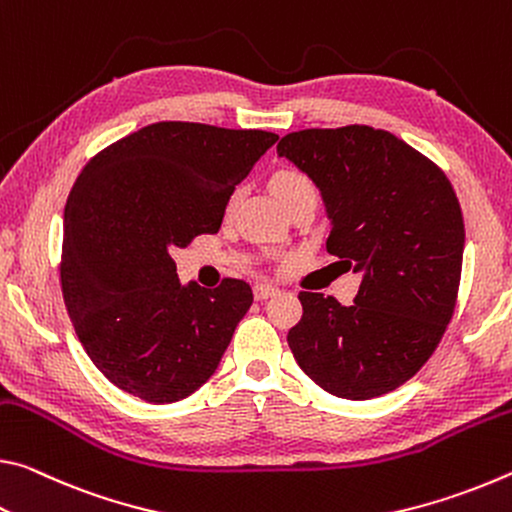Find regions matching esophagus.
<instances>
[{"mask_svg":"<svg viewBox=\"0 0 512 512\" xmlns=\"http://www.w3.org/2000/svg\"><path fill=\"white\" fill-rule=\"evenodd\" d=\"M276 292H279V288L270 286V283H256V286H254V297H256V301L270 299V297L276 295Z\"/></svg>","mask_w":512,"mask_h":512,"instance_id":"obj_1","label":"esophagus"}]
</instances>
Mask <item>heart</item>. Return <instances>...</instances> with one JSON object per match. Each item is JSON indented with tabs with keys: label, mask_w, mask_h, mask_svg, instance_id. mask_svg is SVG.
Instances as JSON below:
<instances>
[{
	"label": "heart",
	"mask_w": 512,
	"mask_h": 512,
	"mask_svg": "<svg viewBox=\"0 0 512 512\" xmlns=\"http://www.w3.org/2000/svg\"><path fill=\"white\" fill-rule=\"evenodd\" d=\"M270 188L274 192V197L281 201H288L292 197H299V195H315V183L306 177L304 172H297V170H279L272 177L270 181Z\"/></svg>",
	"instance_id": "1"
}]
</instances>
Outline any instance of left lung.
I'll return each instance as SVG.
<instances>
[{"instance_id": "1", "label": "left lung", "mask_w": 512, "mask_h": 512, "mask_svg": "<svg viewBox=\"0 0 512 512\" xmlns=\"http://www.w3.org/2000/svg\"><path fill=\"white\" fill-rule=\"evenodd\" d=\"M317 188L326 251L363 274L351 306L299 292L292 356L335 397L363 401L406 383L454 315L465 224L438 165L383 129H304L276 145Z\"/></svg>"}]
</instances>
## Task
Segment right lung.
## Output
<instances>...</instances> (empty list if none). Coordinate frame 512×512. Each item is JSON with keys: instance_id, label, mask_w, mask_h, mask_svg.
<instances>
[{"instance_id": "obj_1", "label": "right lung", "mask_w": 512, "mask_h": 512, "mask_svg": "<svg viewBox=\"0 0 512 512\" xmlns=\"http://www.w3.org/2000/svg\"><path fill=\"white\" fill-rule=\"evenodd\" d=\"M276 133L156 122L102 149L65 204L61 288L97 370L149 404L215 374L254 292L181 286L172 251L220 231L224 208Z\"/></svg>"}]
</instances>
